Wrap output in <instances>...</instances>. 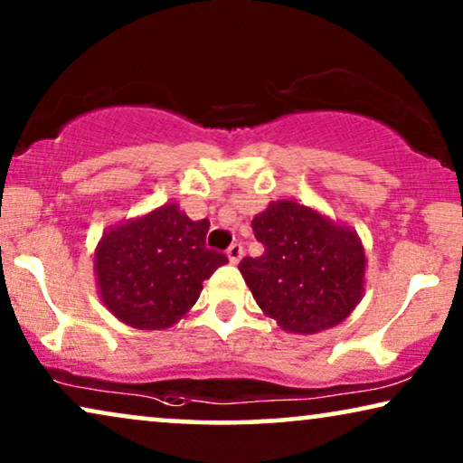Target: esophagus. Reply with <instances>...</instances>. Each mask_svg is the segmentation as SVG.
<instances>
[{"instance_id": "esophagus-1", "label": "esophagus", "mask_w": 463, "mask_h": 463, "mask_svg": "<svg viewBox=\"0 0 463 463\" xmlns=\"http://www.w3.org/2000/svg\"><path fill=\"white\" fill-rule=\"evenodd\" d=\"M227 259H230V263L236 265L240 259H242V246L240 244H232L230 249H227Z\"/></svg>"}]
</instances>
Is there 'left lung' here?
<instances>
[{
	"mask_svg": "<svg viewBox=\"0 0 463 463\" xmlns=\"http://www.w3.org/2000/svg\"><path fill=\"white\" fill-rule=\"evenodd\" d=\"M261 257L240 261L257 306L287 333L314 335L350 316L364 295L366 255L350 225L295 200L252 219Z\"/></svg>",
	"mask_w": 463,
	"mask_h": 463,
	"instance_id": "8db88e82",
	"label": "left lung"
}]
</instances>
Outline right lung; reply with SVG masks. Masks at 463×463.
<instances>
[{
	"mask_svg": "<svg viewBox=\"0 0 463 463\" xmlns=\"http://www.w3.org/2000/svg\"><path fill=\"white\" fill-rule=\"evenodd\" d=\"M208 227V219L192 221L170 202L105 230L94 250L103 306L138 331H164L185 318L202 282L227 263L206 249Z\"/></svg>",
	"mask_w": 463,
	"mask_h": 463,
	"instance_id": "1",
	"label": "right lung"
}]
</instances>
